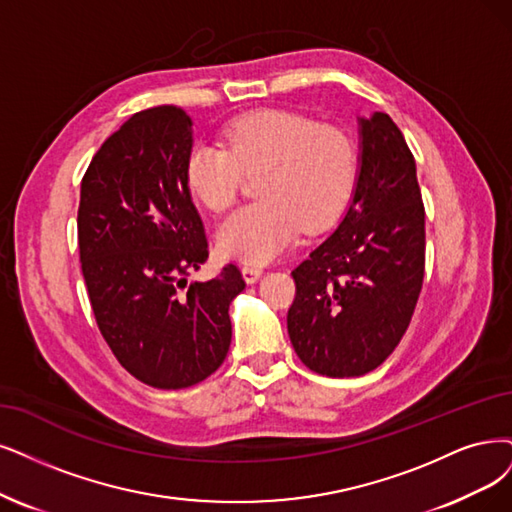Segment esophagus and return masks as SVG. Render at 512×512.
Returning <instances> with one entry per match:
<instances>
[{
    "label": "esophagus",
    "instance_id": "obj_1",
    "mask_svg": "<svg viewBox=\"0 0 512 512\" xmlns=\"http://www.w3.org/2000/svg\"><path fill=\"white\" fill-rule=\"evenodd\" d=\"M263 274V270L259 266H242V278L253 285V282L259 280V276Z\"/></svg>",
    "mask_w": 512,
    "mask_h": 512
}]
</instances>
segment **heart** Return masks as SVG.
<instances>
[{"mask_svg": "<svg viewBox=\"0 0 512 512\" xmlns=\"http://www.w3.org/2000/svg\"><path fill=\"white\" fill-rule=\"evenodd\" d=\"M242 175H261L259 202L242 206L217 230L219 251L246 263H268L297 238L320 232L346 211L358 177V151L344 128L316 124L289 109L242 113L223 130V147L196 143L185 181L208 211L223 213Z\"/></svg>", "mask_w": 512, "mask_h": 512, "instance_id": "obj_1", "label": "heart"}]
</instances>
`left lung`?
<instances>
[{"mask_svg": "<svg viewBox=\"0 0 512 512\" xmlns=\"http://www.w3.org/2000/svg\"><path fill=\"white\" fill-rule=\"evenodd\" d=\"M358 126L361 168L348 211L291 272V344L327 377L380 367L405 335L424 280V202L411 149L388 113L373 111Z\"/></svg>", "mask_w": 512, "mask_h": 512, "instance_id": "left-lung-1", "label": "left lung"}]
</instances>
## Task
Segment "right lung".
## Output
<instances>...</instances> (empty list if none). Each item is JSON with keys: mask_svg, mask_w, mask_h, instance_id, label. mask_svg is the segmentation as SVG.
<instances>
[{"mask_svg": "<svg viewBox=\"0 0 512 512\" xmlns=\"http://www.w3.org/2000/svg\"><path fill=\"white\" fill-rule=\"evenodd\" d=\"M192 118L175 105L139 111L94 154L82 179L78 242L101 335L139 382L179 390L215 373L232 342L234 263L187 285L208 259L185 181Z\"/></svg>", "mask_w": 512, "mask_h": 512, "instance_id": "right-lung-1", "label": "right lung"}]
</instances>
